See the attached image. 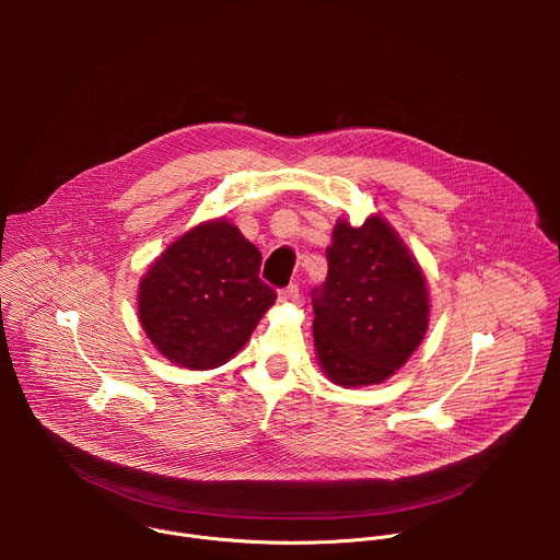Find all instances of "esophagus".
<instances>
[{
    "mask_svg": "<svg viewBox=\"0 0 560 560\" xmlns=\"http://www.w3.org/2000/svg\"><path fill=\"white\" fill-rule=\"evenodd\" d=\"M299 299V288L296 285H288L279 292V301L281 303H294Z\"/></svg>",
    "mask_w": 560,
    "mask_h": 560,
    "instance_id": "obj_1",
    "label": "esophagus"
}]
</instances>
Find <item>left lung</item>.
Returning a JSON list of instances; mask_svg holds the SVG:
<instances>
[{
    "mask_svg": "<svg viewBox=\"0 0 560 560\" xmlns=\"http://www.w3.org/2000/svg\"><path fill=\"white\" fill-rule=\"evenodd\" d=\"M326 255L328 279L312 294L318 368L341 387L378 385L428 332V279L381 214L357 228L337 219Z\"/></svg>",
    "mask_w": 560,
    "mask_h": 560,
    "instance_id": "obj_1",
    "label": "left lung"
}]
</instances>
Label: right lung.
I'll return each mask as SVG.
<instances>
[{
  "instance_id": "obj_1",
  "label": "right lung",
  "mask_w": 560,
  "mask_h": 560,
  "mask_svg": "<svg viewBox=\"0 0 560 560\" xmlns=\"http://www.w3.org/2000/svg\"><path fill=\"white\" fill-rule=\"evenodd\" d=\"M259 268V248L232 221L192 225L139 279L137 318L145 337L186 370L228 363L277 301Z\"/></svg>"
}]
</instances>
